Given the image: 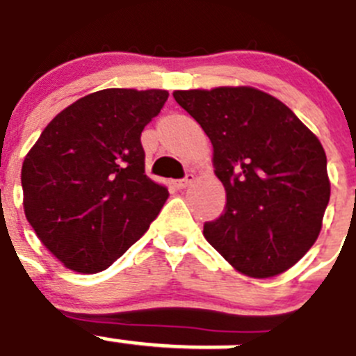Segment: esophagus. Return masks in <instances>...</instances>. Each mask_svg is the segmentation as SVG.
<instances>
[{
  "instance_id": "1",
  "label": "esophagus",
  "mask_w": 356,
  "mask_h": 356,
  "mask_svg": "<svg viewBox=\"0 0 356 356\" xmlns=\"http://www.w3.org/2000/svg\"><path fill=\"white\" fill-rule=\"evenodd\" d=\"M193 174H186V177L184 179H179L177 182H175V186H177V190H184V188H188L193 182Z\"/></svg>"
}]
</instances>
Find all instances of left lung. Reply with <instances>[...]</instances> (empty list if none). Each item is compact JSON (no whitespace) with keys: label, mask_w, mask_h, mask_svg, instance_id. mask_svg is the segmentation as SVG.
I'll return each mask as SVG.
<instances>
[{"label":"left lung","mask_w":356,"mask_h":356,"mask_svg":"<svg viewBox=\"0 0 356 356\" xmlns=\"http://www.w3.org/2000/svg\"><path fill=\"white\" fill-rule=\"evenodd\" d=\"M213 145L225 208L204 236L238 272L272 277L319 236L330 202L326 154L283 102L254 88L175 91Z\"/></svg>","instance_id":"obj_1"}]
</instances>
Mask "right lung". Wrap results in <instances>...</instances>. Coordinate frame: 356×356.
Listing matches in <instances>:
<instances>
[{
	"mask_svg": "<svg viewBox=\"0 0 356 356\" xmlns=\"http://www.w3.org/2000/svg\"><path fill=\"white\" fill-rule=\"evenodd\" d=\"M163 89H102L48 123L21 170L24 215L67 268L97 274L148 229L168 190L145 175L141 132Z\"/></svg>",
	"mask_w": 356,
	"mask_h": 356,
	"instance_id": "1",
	"label": "right lung"
}]
</instances>
